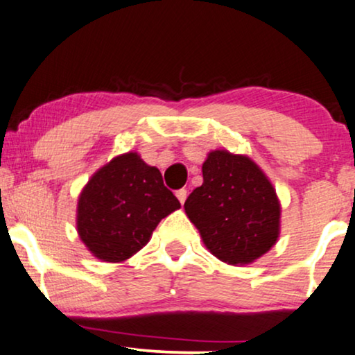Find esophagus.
Returning <instances> with one entry per match:
<instances>
[{"label": "esophagus", "mask_w": 355, "mask_h": 355, "mask_svg": "<svg viewBox=\"0 0 355 355\" xmlns=\"http://www.w3.org/2000/svg\"><path fill=\"white\" fill-rule=\"evenodd\" d=\"M175 195H177L178 201H180L182 205H183V202H185V200H187V190H185V188H182V190H178L177 193H175Z\"/></svg>", "instance_id": "34e87169"}]
</instances>
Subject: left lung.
Returning a JSON list of instances; mask_svg holds the SVG:
<instances>
[{
  "mask_svg": "<svg viewBox=\"0 0 355 355\" xmlns=\"http://www.w3.org/2000/svg\"><path fill=\"white\" fill-rule=\"evenodd\" d=\"M185 212L220 261L248 264L269 252L281 229V205L272 183L247 155L212 150L202 164V185Z\"/></svg>",
  "mask_w": 355,
  "mask_h": 355,
  "instance_id": "1",
  "label": "left lung"
}]
</instances>
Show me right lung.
<instances>
[{
  "label": "right lung",
  "instance_id": "add662e5",
  "mask_svg": "<svg viewBox=\"0 0 355 355\" xmlns=\"http://www.w3.org/2000/svg\"><path fill=\"white\" fill-rule=\"evenodd\" d=\"M178 207L159 168L126 153L98 168L84 187L76 225L94 257L120 263L138 253L159 222Z\"/></svg>",
  "mask_w": 355,
  "mask_h": 355
}]
</instances>
